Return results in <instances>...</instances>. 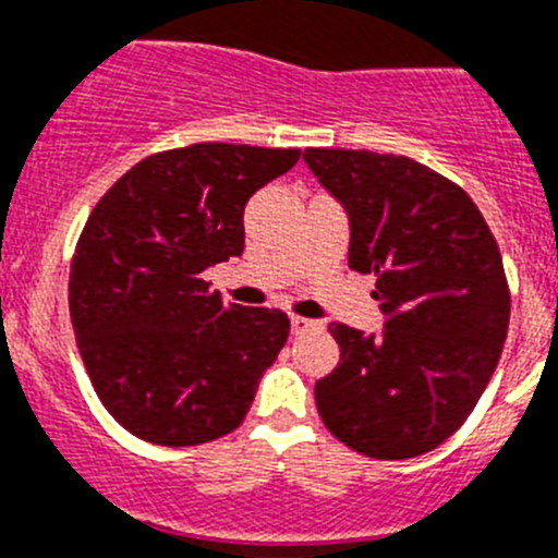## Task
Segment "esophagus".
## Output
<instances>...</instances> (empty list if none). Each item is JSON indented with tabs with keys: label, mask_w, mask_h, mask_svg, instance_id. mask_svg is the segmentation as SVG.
Returning a JSON list of instances; mask_svg holds the SVG:
<instances>
[{
	"label": "esophagus",
	"mask_w": 558,
	"mask_h": 558,
	"mask_svg": "<svg viewBox=\"0 0 558 558\" xmlns=\"http://www.w3.org/2000/svg\"><path fill=\"white\" fill-rule=\"evenodd\" d=\"M316 328H319V323H314V319H308V316L291 314V333L294 336H305Z\"/></svg>",
	"instance_id": "1"
}]
</instances>
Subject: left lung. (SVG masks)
<instances>
[{"instance_id": "left-lung-1", "label": "left lung", "mask_w": 558, "mask_h": 558, "mask_svg": "<svg viewBox=\"0 0 558 558\" xmlns=\"http://www.w3.org/2000/svg\"><path fill=\"white\" fill-rule=\"evenodd\" d=\"M350 217V269L375 275L380 336L333 323L339 364L316 380L325 428L369 459H414L464 425L509 330L504 258L453 180L369 149H305Z\"/></svg>"}]
</instances>
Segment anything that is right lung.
Instances as JSON below:
<instances>
[{
  "mask_svg": "<svg viewBox=\"0 0 558 558\" xmlns=\"http://www.w3.org/2000/svg\"><path fill=\"white\" fill-rule=\"evenodd\" d=\"M300 149L192 144L138 160L85 222L69 314L94 391L122 428L192 448L242 425L289 339L278 308L225 305L203 272L242 255L244 205Z\"/></svg>",
  "mask_w": 558,
  "mask_h": 558,
  "instance_id": "1",
  "label": "right lung"
}]
</instances>
